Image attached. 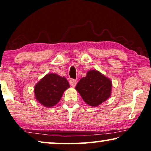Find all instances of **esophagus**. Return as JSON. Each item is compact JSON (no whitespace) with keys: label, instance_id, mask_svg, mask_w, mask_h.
Instances as JSON below:
<instances>
[{"label":"esophagus","instance_id":"esophagus-1","mask_svg":"<svg viewBox=\"0 0 151 151\" xmlns=\"http://www.w3.org/2000/svg\"><path fill=\"white\" fill-rule=\"evenodd\" d=\"M69 83H70V84H71V86L74 87V86H76V84H77V81L74 79H71L69 80Z\"/></svg>","mask_w":151,"mask_h":151}]
</instances>
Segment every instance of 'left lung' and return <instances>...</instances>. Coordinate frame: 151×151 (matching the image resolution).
Returning a JSON list of instances; mask_svg holds the SVG:
<instances>
[{
  "label": "left lung",
  "instance_id": "left-lung-1",
  "mask_svg": "<svg viewBox=\"0 0 151 151\" xmlns=\"http://www.w3.org/2000/svg\"><path fill=\"white\" fill-rule=\"evenodd\" d=\"M111 88V80L96 70L88 71L86 77L81 78L76 86L84 102L94 107L109 98Z\"/></svg>",
  "mask_w": 151,
  "mask_h": 151
}]
</instances>
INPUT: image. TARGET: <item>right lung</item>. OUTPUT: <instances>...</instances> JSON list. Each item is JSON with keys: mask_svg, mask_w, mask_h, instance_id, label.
Instances as JSON below:
<instances>
[{"mask_svg": "<svg viewBox=\"0 0 151 151\" xmlns=\"http://www.w3.org/2000/svg\"><path fill=\"white\" fill-rule=\"evenodd\" d=\"M69 87V84L65 78L48 73L35 85V97L39 103L49 108L58 104L64 91Z\"/></svg>", "mask_w": 151, "mask_h": 151, "instance_id": "1", "label": "right lung"}]
</instances>
